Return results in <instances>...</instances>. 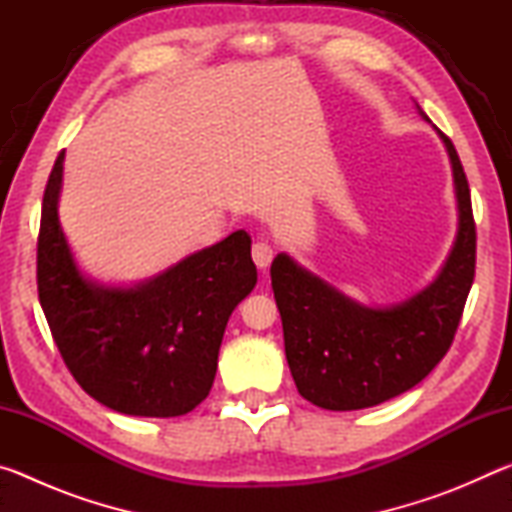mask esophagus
Segmentation results:
<instances>
[{
  "label": "esophagus",
  "instance_id": "esophagus-1",
  "mask_svg": "<svg viewBox=\"0 0 512 512\" xmlns=\"http://www.w3.org/2000/svg\"><path fill=\"white\" fill-rule=\"evenodd\" d=\"M273 246L268 244V241H264V239H257L255 244H253V259H255V264L259 266V268H266L268 264L273 262Z\"/></svg>",
  "mask_w": 512,
  "mask_h": 512
}]
</instances>
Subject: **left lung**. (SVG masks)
Segmentation results:
<instances>
[{
  "label": "left lung",
  "instance_id": "obj_1",
  "mask_svg": "<svg viewBox=\"0 0 512 512\" xmlns=\"http://www.w3.org/2000/svg\"><path fill=\"white\" fill-rule=\"evenodd\" d=\"M420 115L424 110L415 103ZM458 232L452 253L427 289L393 307H366L309 273L287 253L271 264L284 352L298 393L327 411H357L409 391L438 366L454 341L474 282L476 228L470 185L452 140Z\"/></svg>",
  "mask_w": 512,
  "mask_h": 512
}]
</instances>
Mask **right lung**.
<instances>
[{"mask_svg":"<svg viewBox=\"0 0 512 512\" xmlns=\"http://www.w3.org/2000/svg\"><path fill=\"white\" fill-rule=\"evenodd\" d=\"M65 151L49 173L38 235V298L65 366L108 409L176 418L210 395L225 325L257 284L246 230L133 287L92 282L58 221Z\"/></svg>","mask_w":512,"mask_h":512,"instance_id":"obj_1","label":"right lung"}]
</instances>
